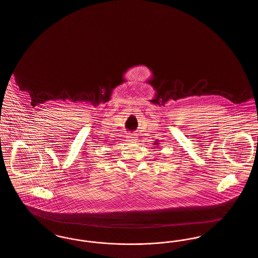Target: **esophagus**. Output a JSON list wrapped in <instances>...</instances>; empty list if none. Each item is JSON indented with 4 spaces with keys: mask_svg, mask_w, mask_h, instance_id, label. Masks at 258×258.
Segmentation results:
<instances>
[{
    "mask_svg": "<svg viewBox=\"0 0 258 258\" xmlns=\"http://www.w3.org/2000/svg\"><path fill=\"white\" fill-rule=\"evenodd\" d=\"M127 140H128V142H131V143H135V142H137V137L135 136V135H133V134H130V135H127Z\"/></svg>",
    "mask_w": 258,
    "mask_h": 258,
    "instance_id": "esophagus-1",
    "label": "esophagus"
}]
</instances>
